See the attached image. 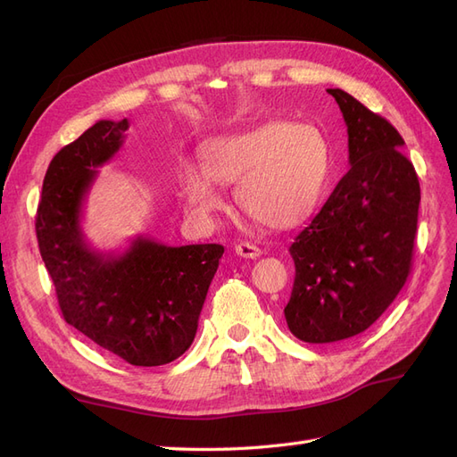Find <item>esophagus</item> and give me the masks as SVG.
<instances>
[{
  "label": "esophagus",
  "mask_w": 457,
  "mask_h": 457,
  "mask_svg": "<svg viewBox=\"0 0 457 457\" xmlns=\"http://www.w3.org/2000/svg\"><path fill=\"white\" fill-rule=\"evenodd\" d=\"M234 252H237L244 259H257L262 253L257 245L247 244V242H240L237 247H234Z\"/></svg>",
  "instance_id": "1"
}]
</instances>
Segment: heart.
Listing matches in <instances>:
<instances>
[{
    "instance_id": "obj_1",
    "label": "heart",
    "mask_w": 457,
    "mask_h": 457,
    "mask_svg": "<svg viewBox=\"0 0 457 457\" xmlns=\"http://www.w3.org/2000/svg\"><path fill=\"white\" fill-rule=\"evenodd\" d=\"M200 168L179 173V196L187 217L212 225L225 207L217 185H237V202L245 213L276 230L307 223L326 202L334 179L328 137L314 126L274 120L202 148Z\"/></svg>"
}]
</instances>
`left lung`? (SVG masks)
<instances>
[{
  "label": "left lung",
  "instance_id": "8db88e82",
  "mask_svg": "<svg viewBox=\"0 0 457 457\" xmlns=\"http://www.w3.org/2000/svg\"><path fill=\"white\" fill-rule=\"evenodd\" d=\"M349 133L351 170L289 247L295 262L287 328L305 343L368 329L403 289L418 230L420 181L404 139L343 89H328Z\"/></svg>",
  "mask_w": 457,
  "mask_h": 457
}]
</instances>
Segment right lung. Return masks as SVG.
Returning a JSON list of instances; mask_svg holds the SVG:
<instances>
[{"instance_id": "obj_1", "label": "right lung", "mask_w": 457, "mask_h": 457, "mask_svg": "<svg viewBox=\"0 0 457 457\" xmlns=\"http://www.w3.org/2000/svg\"><path fill=\"white\" fill-rule=\"evenodd\" d=\"M128 128V120H101L57 152L41 188L36 237L64 320L128 364L162 366L195 341L225 247L137 237L121 253H103L87 244L86 196Z\"/></svg>"}]
</instances>
